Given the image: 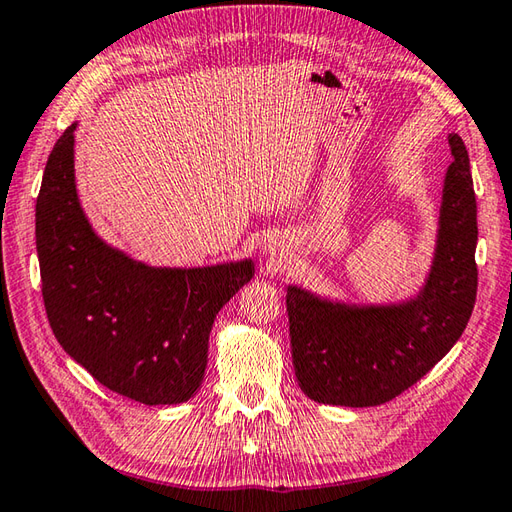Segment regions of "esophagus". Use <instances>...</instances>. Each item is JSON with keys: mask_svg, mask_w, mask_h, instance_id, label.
I'll list each match as a JSON object with an SVG mask.
<instances>
[{"mask_svg": "<svg viewBox=\"0 0 512 512\" xmlns=\"http://www.w3.org/2000/svg\"><path fill=\"white\" fill-rule=\"evenodd\" d=\"M277 246V244H275ZM275 246H272V244H268V251L272 253V255H275Z\"/></svg>", "mask_w": 512, "mask_h": 512, "instance_id": "1", "label": "esophagus"}]
</instances>
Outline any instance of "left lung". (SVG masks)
<instances>
[{"instance_id":"8db88e82","label":"left lung","mask_w":512,"mask_h":512,"mask_svg":"<svg viewBox=\"0 0 512 512\" xmlns=\"http://www.w3.org/2000/svg\"><path fill=\"white\" fill-rule=\"evenodd\" d=\"M441 229L430 277L417 299L390 307H347L288 288L296 379L318 403L379 406L441 362L465 331L478 292V207L469 152L449 135Z\"/></svg>"}]
</instances>
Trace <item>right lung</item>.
Returning <instances> with one entry per match:
<instances>
[{"mask_svg":"<svg viewBox=\"0 0 512 512\" xmlns=\"http://www.w3.org/2000/svg\"><path fill=\"white\" fill-rule=\"evenodd\" d=\"M74 128L52 148L37 196L47 320L102 386L146 406L183 403L205 375L213 318L251 281L253 261L148 268L106 246L76 196Z\"/></svg>","mask_w":512,"mask_h":512,"instance_id":"right-lung-1","label":"right lung"}]
</instances>
